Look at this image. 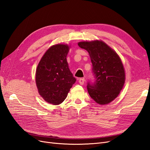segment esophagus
<instances>
[{"label": "esophagus", "mask_w": 150, "mask_h": 150, "mask_svg": "<svg viewBox=\"0 0 150 150\" xmlns=\"http://www.w3.org/2000/svg\"><path fill=\"white\" fill-rule=\"evenodd\" d=\"M84 81H85L84 78H80V79H79V84H81V85L84 84Z\"/></svg>", "instance_id": "34e87169"}]
</instances>
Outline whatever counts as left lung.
<instances>
[{
  "instance_id": "1",
  "label": "left lung",
  "mask_w": 150,
  "mask_h": 150,
  "mask_svg": "<svg viewBox=\"0 0 150 150\" xmlns=\"http://www.w3.org/2000/svg\"><path fill=\"white\" fill-rule=\"evenodd\" d=\"M87 51L93 65V82L89 81L88 91L99 104H107L117 98L125 82L123 65L117 53L101 40L80 42Z\"/></svg>"
}]
</instances>
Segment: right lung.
Segmentation results:
<instances>
[{
  "mask_svg": "<svg viewBox=\"0 0 150 150\" xmlns=\"http://www.w3.org/2000/svg\"><path fill=\"white\" fill-rule=\"evenodd\" d=\"M69 47L56 44L45 52L36 69L35 83L39 94L46 102L57 105L64 101L76 78L69 69Z\"/></svg>",
  "mask_w": 150,
  "mask_h": 150,
  "instance_id": "1",
  "label": "right lung"
}]
</instances>
